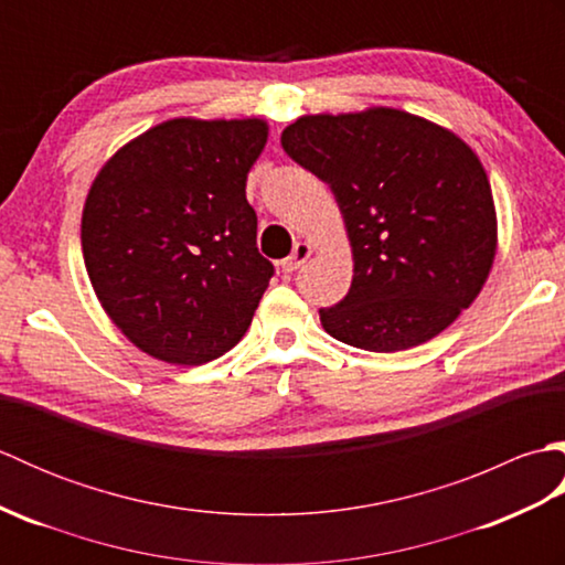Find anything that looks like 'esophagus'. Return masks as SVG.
Returning <instances> with one entry per match:
<instances>
[{
    "label": "esophagus",
    "instance_id": "1",
    "mask_svg": "<svg viewBox=\"0 0 565 565\" xmlns=\"http://www.w3.org/2000/svg\"><path fill=\"white\" fill-rule=\"evenodd\" d=\"M310 245L308 243H298L296 247H294V252H291V257H286L284 262H281V271L284 274H294L298 267H301V264L310 257Z\"/></svg>",
    "mask_w": 565,
    "mask_h": 565
}]
</instances>
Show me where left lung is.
<instances>
[{"mask_svg":"<svg viewBox=\"0 0 565 565\" xmlns=\"http://www.w3.org/2000/svg\"><path fill=\"white\" fill-rule=\"evenodd\" d=\"M281 146L330 186L352 245L350 294L320 310L334 340L411 350L476 301L495 259L498 218L483 164L459 136L371 106L296 118Z\"/></svg>","mask_w":565,"mask_h":565,"instance_id":"1","label":"left lung"}]
</instances>
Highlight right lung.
Instances as JSON below:
<instances>
[{
    "mask_svg": "<svg viewBox=\"0 0 565 565\" xmlns=\"http://www.w3.org/2000/svg\"><path fill=\"white\" fill-rule=\"evenodd\" d=\"M267 136L262 118H172L126 142L92 182L82 255L94 294L160 362L223 356L267 291L274 267L245 196Z\"/></svg>",
    "mask_w": 565,
    "mask_h": 565,
    "instance_id": "1",
    "label": "right lung"
}]
</instances>
